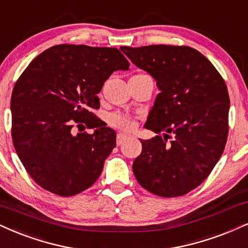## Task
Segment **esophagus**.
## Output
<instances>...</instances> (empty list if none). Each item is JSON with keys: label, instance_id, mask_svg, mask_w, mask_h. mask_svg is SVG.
<instances>
[{"label": "esophagus", "instance_id": "1", "mask_svg": "<svg viewBox=\"0 0 248 248\" xmlns=\"http://www.w3.org/2000/svg\"><path fill=\"white\" fill-rule=\"evenodd\" d=\"M126 140H127V136H125V134L118 133L117 137H116V143H117L118 146L122 145V143H124Z\"/></svg>", "mask_w": 248, "mask_h": 248}]
</instances>
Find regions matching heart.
I'll return each instance as SVG.
<instances>
[{"label": "heart", "mask_w": 248, "mask_h": 248, "mask_svg": "<svg viewBox=\"0 0 248 248\" xmlns=\"http://www.w3.org/2000/svg\"><path fill=\"white\" fill-rule=\"evenodd\" d=\"M108 122L112 127H116V129L122 131H126V132L134 130L137 126L136 118L131 117L129 115L121 114V112H114V114L110 115Z\"/></svg>", "instance_id": "b5f03b06"}]
</instances>
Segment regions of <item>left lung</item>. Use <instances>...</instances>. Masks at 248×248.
I'll return each instance as SVG.
<instances>
[{"instance_id":"left-lung-1","label":"left lung","mask_w":248,"mask_h":248,"mask_svg":"<svg viewBox=\"0 0 248 248\" xmlns=\"http://www.w3.org/2000/svg\"><path fill=\"white\" fill-rule=\"evenodd\" d=\"M121 50L156 80L161 93L145 127L166 132L164 139L140 140L142 151L133 162L134 176L153 194L182 197L210 175L224 151L230 108L224 79L207 57L187 46Z\"/></svg>"}]
</instances>
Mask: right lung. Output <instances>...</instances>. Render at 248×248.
Masks as SVG:
<instances>
[{
    "mask_svg": "<svg viewBox=\"0 0 248 248\" xmlns=\"http://www.w3.org/2000/svg\"><path fill=\"white\" fill-rule=\"evenodd\" d=\"M129 61L117 48L57 45L35 57L15 84L11 136L18 157L46 191L71 197L91 187L116 147V132L95 116L97 93ZM94 134H73V129ZM81 131V130H80Z\"/></svg>",
    "mask_w": 248,
    "mask_h": 248,
    "instance_id": "add662e5",
    "label": "right lung"
}]
</instances>
